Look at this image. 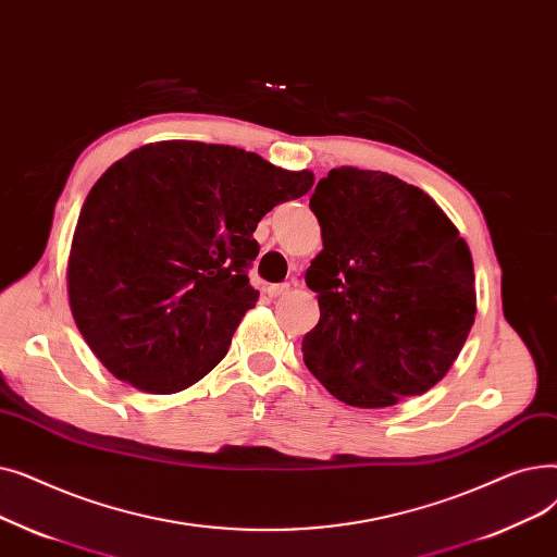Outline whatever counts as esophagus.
<instances>
[{"label": "esophagus", "mask_w": 557, "mask_h": 557, "mask_svg": "<svg viewBox=\"0 0 557 557\" xmlns=\"http://www.w3.org/2000/svg\"><path fill=\"white\" fill-rule=\"evenodd\" d=\"M289 289H293V285L289 283H278V285H270V297H285V295H289Z\"/></svg>", "instance_id": "esophagus-1"}]
</instances>
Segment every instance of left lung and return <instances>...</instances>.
Returning <instances> with one entry per match:
<instances>
[{
	"label": "left lung",
	"instance_id": "left-lung-1",
	"mask_svg": "<svg viewBox=\"0 0 557 557\" xmlns=\"http://www.w3.org/2000/svg\"><path fill=\"white\" fill-rule=\"evenodd\" d=\"M310 210L324 243L306 270L320 301L301 347L310 374L356 408L429 392L473 326L465 237L426 193L387 172L331 170Z\"/></svg>",
	"mask_w": 557,
	"mask_h": 557
}]
</instances>
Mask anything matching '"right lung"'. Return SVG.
Returning <instances> with one entry per match:
<instances>
[{"label":"right lung","instance_id":"add662e5","mask_svg":"<svg viewBox=\"0 0 557 557\" xmlns=\"http://www.w3.org/2000/svg\"><path fill=\"white\" fill-rule=\"evenodd\" d=\"M312 172L195 140L134 149L92 185L67 258L70 310L109 372L151 394L201 381L258 301V222Z\"/></svg>","mask_w":557,"mask_h":557}]
</instances>
